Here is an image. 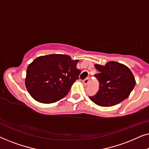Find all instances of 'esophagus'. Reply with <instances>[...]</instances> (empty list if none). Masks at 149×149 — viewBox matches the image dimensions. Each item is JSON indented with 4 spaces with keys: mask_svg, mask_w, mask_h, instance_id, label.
I'll return each instance as SVG.
<instances>
[{
    "mask_svg": "<svg viewBox=\"0 0 149 149\" xmlns=\"http://www.w3.org/2000/svg\"><path fill=\"white\" fill-rule=\"evenodd\" d=\"M89 82V79L87 78V79H85L83 81V85H84V86H86V85L88 84Z\"/></svg>",
    "mask_w": 149,
    "mask_h": 149,
    "instance_id": "1",
    "label": "esophagus"
}]
</instances>
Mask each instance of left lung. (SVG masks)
<instances>
[{"instance_id": "obj_1", "label": "left lung", "mask_w": 149, "mask_h": 149, "mask_svg": "<svg viewBox=\"0 0 149 149\" xmlns=\"http://www.w3.org/2000/svg\"><path fill=\"white\" fill-rule=\"evenodd\" d=\"M99 71L95 77L99 81V90L89 98L100 107H113L125 100L133 90L136 80L130 69L121 63L111 61L105 66L94 65Z\"/></svg>"}]
</instances>
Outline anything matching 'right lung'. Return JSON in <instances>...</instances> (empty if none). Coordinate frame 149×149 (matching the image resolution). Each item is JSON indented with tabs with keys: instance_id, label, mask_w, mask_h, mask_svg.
<instances>
[{
	"instance_id": "right-lung-1",
	"label": "right lung",
	"mask_w": 149,
	"mask_h": 149,
	"mask_svg": "<svg viewBox=\"0 0 149 149\" xmlns=\"http://www.w3.org/2000/svg\"><path fill=\"white\" fill-rule=\"evenodd\" d=\"M78 60L64 54H51L36 58L28 65L25 79L30 95L37 102L51 104L66 96L81 70Z\"/></svg>"
}]
</instances>
